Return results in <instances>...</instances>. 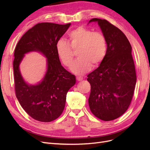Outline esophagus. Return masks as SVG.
I'll list each match as a JSON object with an SVG mask.
<instances>
[{"mask_svg":"<svg viewBox=\"0 0 150 150\" xmlns=\"http://www.w3.org/2000/svg\"><path fill=\"white\" fill-rule=\"evenodd\" d=\"M76 79H77V81H81L83 79V78H81V77H77Z\"/></svg>","mask_w":150,"mask_h":150,"instance_id":"esophagus-1","label":"esophagus"}]
</instances>
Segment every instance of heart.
<instances>
[{"instance_id": "1", "label": "heart", "mask_w": 150, "mask_h": 150, "mask_svg": "<svg viewBox=\"0 0 150 150\" xmlns=\"http://www.w3.org/2000/svg\"><path fill=\"white\" fill-rule=\"evenodd\" d=\"M77 52L79 59L71 67L77 75H82L91 67L101 64L107 52L106 40L99 32H93L83 26L78 27L68 34V43L64 39H59L56 44L58 58L66 67H70Z\"/></svg>"}]
</instances>
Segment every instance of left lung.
I'll return each instance as SVG.
<instances>
[{
  "instance_id": "left-lung-1",
  "label": "left lung",
  "mask_w": 150,
  "mask_h": 150,
  "mask_svg": "<svg viewBox=\"0 0 150 150\" xmlns=\"http://www.w3.org/2000/svg\"><path fill=\"white\" fill-rule=\"evenodd\" d=\"M90 22H97L100 28L107 52L99 66L88 75L89 106L99 119L111 121L124 114L133 96L137 75L132 47L124 33L106 20L94 18Z\"/></svg>"
}]
</instances>
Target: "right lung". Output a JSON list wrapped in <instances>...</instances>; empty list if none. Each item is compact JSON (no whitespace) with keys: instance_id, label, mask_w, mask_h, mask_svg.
<instances>
[{"instance_id":"1","label":"right lung","mask_w":150,"mask_h":150,"mask_svg":"<svg viewBox=\"0 0 150 150\" xmlns=\"http://www.w3.org/2000/svg\"><path fill=\"white\" fill-rule=\"evenodd\" d=\"M71 23L65 25L42 22L34 25L18 42L13 62L16 97L24 111L33 119L51 122L64 110L66 95L76 83V76L61 64L56 44L64 34ZM39 52L47 58V71L35 85L28 83L21 76L20 64L25 54Z\"/></svg>"}]
</instances>
